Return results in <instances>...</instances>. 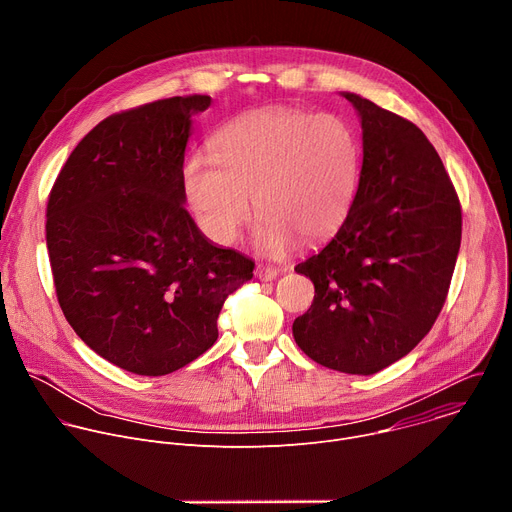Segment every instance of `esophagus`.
I'll list each match as a JSON object with an SVG mask.
<instances>
[{
	"label": "esophagus",
	"instance_id": "obj_1",
	"mask_svg": "<svg viewBox=\"0 0 512 512\" xmlns=\"http://www.w3.org/2000/svg\"><path fill=\"white\" fill-rule=\"evenodd\" d=\"M255 275H257L261 281H273V279L279 275V269L273 267V265H257Z\"/></svg>",
	"mask_w": 512,
	"mask_h": 512
}]
</instances>
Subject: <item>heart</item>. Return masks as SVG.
Returning a JSON list of instances; mask_svg holds the SVG:
<instances>
[{"label": "heart", "instance_id": "b5f03b06", "mask_svg": "<svg viewBox=\"0 0 512 512\" xmlns=\"http://www.w3.org/2000/svg\"><path fill=\"white\" fill-rule=\"evenodd\" d=\"M210 150L212 158L184 162L182 182L200 229L218 245L237 241L251 198L261 251L316 243L344 223L358 192L360 143L338 115L253 111L218 131Z\"/></svg>", "mask_w": 512, "mask_h": 512}]
</instances>
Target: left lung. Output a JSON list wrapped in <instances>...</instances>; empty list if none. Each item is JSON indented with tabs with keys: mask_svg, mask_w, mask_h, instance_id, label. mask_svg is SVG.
I'll return each mask as SVG.
<instances>
[{
	"mask_svg": "<svg viewBox=\"0 0 512 512\" xmlns=\"http://www.w3.org/2000/svg\"><path fill=\"white\" fill-rule=\"evenodd\" d=\"M342 95L360 117V184L334 239L296 265L316 296L291 330L322 367L375 375L409 354L440 316L462 208L417 125L360 95Z\"/></svg>",
	"mask_w": 512,
	"mask_h": 512,
	"instance_id": "obj_1",
	"label": "left lung"
}]
</instances>
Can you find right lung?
I'll return each mask as SVG.
<instances>
[{
    "instance_id": "1",
    "label": "right lung",
    "mask_w": 512,
    "mask_h": 512,
    "mask_svg": "<svg viewBox=\"0 0 512 512\" xmlns=\"http://www.w3.org/2000/svg\"><path fill=\"white\" fill-rule=\"evenodd\" d=\"M208 95L115 113L62 166L46 206L58 304L115 367L162 377L218 338L225 300L255 263L212 245L184 208V152Z\"/></svg>"
}]
</instances>
